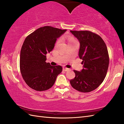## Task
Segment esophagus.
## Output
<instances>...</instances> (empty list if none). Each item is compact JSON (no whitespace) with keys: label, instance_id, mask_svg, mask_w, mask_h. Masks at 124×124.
Returning <instances> with one entry per match:
<instances>
[{"label":"esophagus","instance_id":"1","mask_svg":"<svg viewBox=\"0 0 124 124\" xmlns=\"http://www.w3.org/2000/svg\"><path fill=\"white\" fill-rule=\"evenodd\" d=\"M63 70H64V71H68V70H70V68H66V67H63Z\"/></svg>","mask_w":124,"mask_h":124}]
</instances>
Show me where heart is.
Returning <instances> with one entry per match:
<instances>
[{"label": "heart", "instance_id": "1", "mask_svg": "<svg viewBox=\"0 0 124 124\" xmlns=\"http://www.w3.org/2000/svg\"><path fill=\"white\" fill-rule=\"evenodd\" d=\"M67 40H68V44L71 43H74V42H76V41H77L75 39H74V38L71 37H68V38H67ZM59 42V40H58L57 41V43H58Z\"/></svg>", "mask_w": 124, "mask_h": 124}]
</instances>
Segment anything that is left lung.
<instances>
[{
	"label": "left lung",
	"instance_id": "1",
	"mask_svg": "<svg viewBox=\"0 0 124 124\" xmlns=\"http://www.w3.org/2000/svg\"><path fill=\"white\" fill-rule=\"evenodd\" d=\"M80 43L78 56L83 60L81 71L74 70V78L70 81L74 89L90 92L102 83L108 69L109 57L105 42L100 36L89 31H70Z\"/></svg>",
	"mask_w": 124,
	"mask_h": 124
}]
</instances>
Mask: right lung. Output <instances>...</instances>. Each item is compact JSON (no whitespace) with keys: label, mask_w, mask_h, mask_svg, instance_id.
I'll list each match as a JSON object with an SVG mask.
<instances>
[{"label":"right lung","mask_w":124,"mask_h":124,"mask_svg":"<svg viewBox=\"0 0 124 124\" xmlns=\"http://www.w3.org/2000/svg\"><path fill=\"white\" fill-rule=\"evenodd\" d=\"M66 31L50 26L40 27L29 34L22 46L20 67L23 78L31 89L42 91L53 86L62 72L61 66L46 62V54L54 48L58 38Z\"/></svg>","instance_id":"add662e5"}]
</instances>
